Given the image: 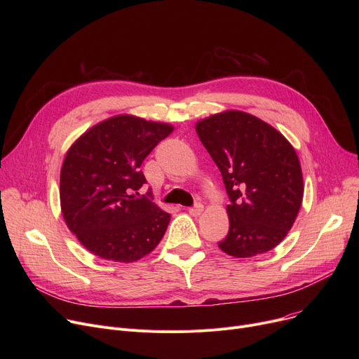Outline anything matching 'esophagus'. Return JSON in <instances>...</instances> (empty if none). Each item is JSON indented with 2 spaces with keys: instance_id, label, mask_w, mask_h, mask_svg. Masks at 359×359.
Here are the masks:
<instances>
[{
  "instance_id": "34e87169",
  "label": "esophagus",
  "mask_w": 359,
  "mask_h": 359,
  "mask_svg": "<svg viewBox=\"0 0 359 359\" xmlns=\"http://www.w3.org/2000/svg\"><path fill=\"white\" fill-rule=\"evenodd\" d=\"M202 210H203V205H202V203H195V205H194V206H191V208L187 210V211H189V214H191V215L198 217V215H201Z\"/></svg>"
}]
</instances>
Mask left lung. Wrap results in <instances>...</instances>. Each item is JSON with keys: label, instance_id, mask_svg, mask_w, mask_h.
I'll return each instance as SVG.
<instances>
[{"label": "left lung", "instance_id": "obj_1", "mask_svg": "<svg viewBox=\"0 0 359 359\" xmlns=\"http://www.w3.org/2000/svg\"><path fill=\"white\" fill-rule=\"evenodd\" d=\"M196 132L230 198V229L219 249L234 257L272 250L291 230L303 201L295 149L275 128L240 110L206 118Z\"/></svg>", "mask_w": 359, "mask_h": 359}]
</instances>
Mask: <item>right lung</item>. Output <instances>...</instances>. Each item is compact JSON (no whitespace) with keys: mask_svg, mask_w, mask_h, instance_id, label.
<instances>
[{"mask_svg":"<svg viewBox=\"0 0 359 359\" xmlns=\"http://www.w3.org/2000/svg\"><path fill=\"white\" fill-rule=\"evenodd\" d=\"M172 130V125L121 115L90 128L68 149L61 208L68 229L87 250L128 263L156 249L170 214L137 195L147 183L142 161Z\"/></svg>","mask_w":359,"mask_h":359,"instance_id":"add662e5","label":"right lung"}]
</instances>
